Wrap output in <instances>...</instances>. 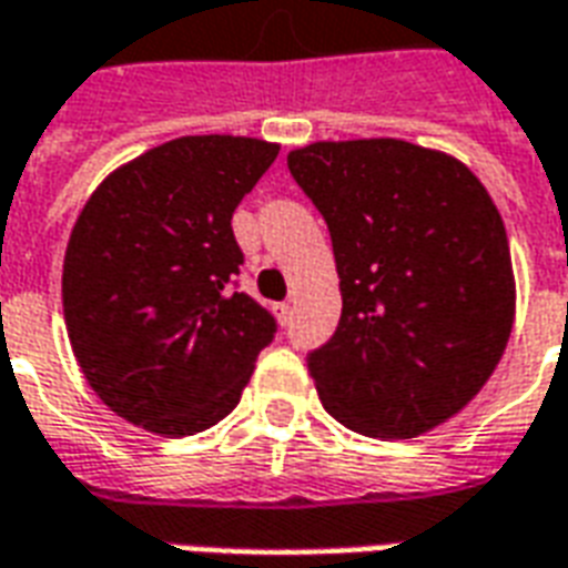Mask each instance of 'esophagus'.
Instances as JSON below:
<instances>
[{"label": "esophagus", "mask_w": 568, "mask_h": 568, "mask_svg": "<svg viewBox=\"0 0 568 568\" xmlns=\"http://www.w3.org/2000/svg\"><path fill=\"white\" fill-rule=\"evenodd\" d=\"M280 320L283 322L292 320V301H283V304H280Z\"/></svg>", "instance_id": "obj_1"}]
</instances>
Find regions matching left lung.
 Segmentation results:
<instances>
[{
  "instance_id": "1",
  "label": "left lung",
  "mask_w": 568,
  "mask_h": 568,
  "mask_svg": "<svg viewBox=\"0 0 568 568\" xmlns=\"http://www.w3.org/2000/svg\"><path fill=\"white\" fill-rule=\"evenodd\" d=\"M288 170L328 224L341 322L307 356L337 423L417 438L459 414L514 322L508 234L477 175L405 140L313 142Z\"/></svg>"
}]
</instances>
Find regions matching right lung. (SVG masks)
Returning <instances> with one entry per match:
<instances>
[{
  "instance_id": "1",
  "label": "right lung",
  "mask_w": 568,
  "mask_h": 568,
  "mask_svg": "<svg viewBox=\"0 0 568 568\" xmlns=\"http://www.w3.org/2000/svg\"><path fill=\"white\" fill-rule=\"evenodd\" d=\"M280 145L182 136L105 175L69 236L63 316L91 389L118 417L182 438L240 402L276 320L236 292L234 210Z\"/></svg>"
}]
</instances>
